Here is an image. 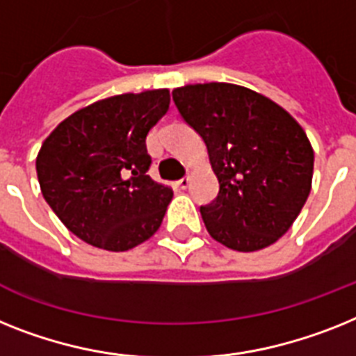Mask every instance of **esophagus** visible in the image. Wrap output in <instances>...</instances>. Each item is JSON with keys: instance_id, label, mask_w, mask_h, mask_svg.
<instances>
[{"instance_id": "34e87169", "label": "esophagus", "mask_w": 356, "mask_h": 356, "mask_svg": "<svg viewBox=\"0 0 356 356\" xmlns=\"http://www.w3.org/2000/svg\"><path fill=\"white\" fill-rule=\"evenodd\" d=\"M189 184H191L189 176H185V178H181V180L176 181V185H178L180 189H187V187H189Z\"/></svg>"}]
</instances>
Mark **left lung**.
Returning <instances> with one entry per match:
<instances>
[{
  "mask_svg": "<svg viewBox=\"0 0 356 356\" xmlns=\"http://www.w3.org/2000/svg\"><path fill=\"white\" fill-rule=\"evenodd\" d=\"M175 104L207 145L220 193L200 207L211 236L240 252L269 248L289 231L311 193L315 152L286 108L224 81L172 90Z\"/></svg>",
  "mask_w": 356,
  "mask_h": 356,
  "instance_id": "left-lung-1",
  "label": "left lung"
}]
</instances>
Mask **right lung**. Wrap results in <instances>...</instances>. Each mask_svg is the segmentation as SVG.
I'll return each instance as SVG.
<instances>
[{"label": "right lung", "mask_w": 356, "mask_h": 356, "mask_svg": "<svg viewBox=\"0 0 356 356\" xmlns=\"http://www.w3.org/2000/svg\"><path fill=\"white\" fill-rule=\"evenodd\" d=\"M169 89L116 94L65 118L36 158L41 195L70 233L129 251L156 233L172 200L147 175V134L169 111Z\"/></svg>", "instance_id": "right-lung-1"}]
</instances>
